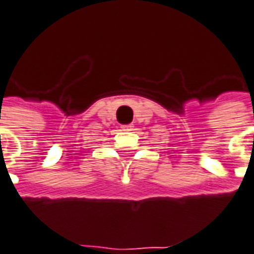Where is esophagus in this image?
I'll use <instances>...</instances> for the list:
<instances>
[{"label":"esophagus","instance_id":"esophagus-1","mask_svg":"<svg viewBox=\"0 0 254 254\" xmlns=\"http://www.w3.org/2000/svg\"><path fill=\"white\" fill-rule=\"evenodd\" d=\"M132 124H124V126H122V128H123V131H131L132 130Z\"/></svg>","mask_w":254,"mask_h":254}]
</instances>
